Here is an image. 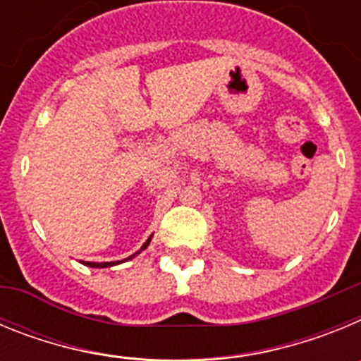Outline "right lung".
Here are the masks:
<instances>
[{
	"label": "right lung",
	"instance_id": "obj_1",
	"mask_svg": "<svg viewBox=\"0 0 361 361\" xmlns=\"http://www.w3.org/2000/svg\"><path fill=\"white\" fill-rule=\"evenodd\" d=\"M152 237H153V235H149V238H148V240H146L145 244L141 245V250L137 251V253H133L132 257L124 258V260H132V258H133V257H137V255L141 253V251H145L146 247H148V245H149V242H152ZM124 260H117V262H82V264H85V266H88V267H111V266H116V264H121V262H124Z\"/></svg>",
	"mask_w": 361,
	"mask_h": 361
}]
</instances>
